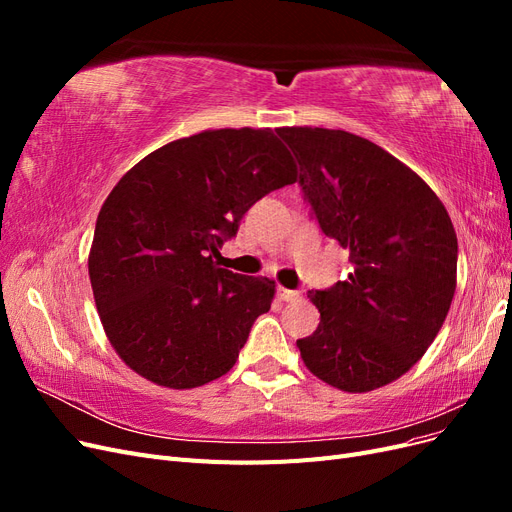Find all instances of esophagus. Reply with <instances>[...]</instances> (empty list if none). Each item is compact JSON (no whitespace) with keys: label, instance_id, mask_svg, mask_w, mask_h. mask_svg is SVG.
I'll list each match as a JSON object with an SVG mask.
<instances>
[{"label":"esophagus","instance_id":"34e87169","mask_svg":"<svg viewBox=\"0 0 512 512\" xmlns=\"http://www.w3.org/2000/svg\"><path fill=\"white\" fill-rule=\"evenodd\" d=\"M277 297H280V299H282V301H286V303H297V301L301 299V292H297V290H288V288L280 286V288H277Z\"/></svg>","mask_w":512,"mask_h":512}]
</instances>
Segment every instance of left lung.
I'll return each mask as SVG.
<instances>
[{"instance_id": "8db88e82", "label": "left lung", "mask_w": 512, "mask_h": 512, "mask_svg": "<svg viewBox=\"0 0 512 512\" xmlns=\"http://www.w3.org/2000/svg\"><path fill=\"white\" fill-rule=\"evenodd\" d=\"M327 237L350 250L352 273L309 290L318 329L297 339L316 378L367 393L427 352L457 286V235L429 185L389 151L344 130L277 128Z\"/></svg>"}]
</instances>
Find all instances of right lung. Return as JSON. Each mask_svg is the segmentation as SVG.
Returning <instances> with one entry per match:
<instances>
[{"mask_svg":"<svg viewBox=\"0 0 512 512\" xmlns=\"http://www.w3.org/2000/svg\"><path fill=\"white\" fill-rule=\"evenodd\" d=\"M294 181L297 164L271 128L177 138L119 179L98 213L89 280L123 363L177 391L237 363L275 282L213 258L256 200Z\"/></svg>","mask_w":512,"mask_h":512,"instance_id":"add662e5","label":"right lung"}]
</instances>
